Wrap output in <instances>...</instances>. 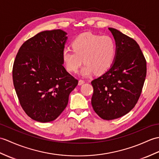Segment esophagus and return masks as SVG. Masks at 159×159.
Returning <instances> with one entry per match:
<instances>
[{
  "label": "esophagus",
  "instance_id": "1",
  "mask_svg": "<svg viewBox=\"0 0 159 159\" xmlns=\"http://www.w3.org/2000/svg\"><path fill=\"white\" fill-rule=\"evenodd\" d=\"M83 83H84V80L83 79H80L79 80V84L80 85V84H83Z\"/></svg>",
  "mask_w": 159,
  "mask_h": 159
}]
</instances>
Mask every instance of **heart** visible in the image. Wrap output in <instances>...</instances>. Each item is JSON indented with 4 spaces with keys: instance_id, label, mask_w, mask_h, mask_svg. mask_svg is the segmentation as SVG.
I'll return each instance as SVG.
<instances>
[{
    "instance_id": "heart-1",
    "label": "heart",
    "mask_w": 159,
    "mask_h": 159,
    "mask_svg": "<svg viewBox=\"0 0 159 159\" xmlns=\"http://www.w3.org/2000/svg\"><path fill=\"white\" fill-rule=\"evenodd\" d=\"M72 48H65L62 56L66 68L77 72L83 62V75L102 74L111 66L116 55L115 41L108 36L83 33L73 40Z\"/></svg>"
}]
</instances>
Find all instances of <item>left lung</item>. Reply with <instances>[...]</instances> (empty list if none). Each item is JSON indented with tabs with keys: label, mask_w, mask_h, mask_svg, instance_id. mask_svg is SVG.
Returning <instances> with one entry per match:
<instances>
[{
	"label": "left lung",
	"mask_w": 159,
	"mask_h": 159,
	"mask_svg": "<svg viewBox=\"0 0 159 159\" xmlns=\"http://www.w3.org/2000/svg\"><path fill=\"white\" fill-rule=\"evenodd\" d=\"M116 44L113 65L91 81V104L102 119H118L137 104L146 76V60L138 43L116 29L109 28Z\"/></svg>",
	"instance_id": "1"
}]
</instances>
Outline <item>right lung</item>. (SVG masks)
<instances>
[{"label":"right lung","instance_id":"1","mask_svg":"<svg viewBox=\"0 0 159 159\" xmlns=\"http://www.w3.org/2000/svg\"><path fill=\"white\" fill-rule=\"evenodd\" d=\"M66 34L60 29L39 33L23 43L13 63V85L21 108L41 123L60 115L79 83L63 66Z\"/></svg>","mask_w":159,"mask_h":159}]
</instances>
